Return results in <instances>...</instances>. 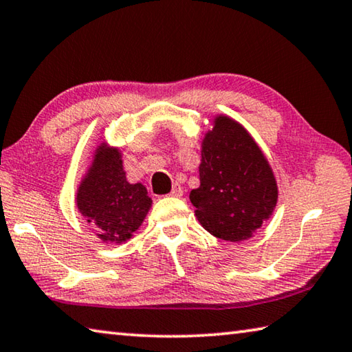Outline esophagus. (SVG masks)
<instances>
[{"instance_id":"esophagus-1","label":"esophagus","mask_w":352,"mask_h":352,"mask_svg":"<svg viewBox=\"0 0 352 352\" xmlns=\"http://www.w3.org/2000/svg\"><path fill=\"white\" fill-rule=\"evenodd\" d=\"M182 195H184L182 187L179 186V184H175V186H173V188H171V192H170V196H173V198H181Z\"/></svg>"}]
</instances>
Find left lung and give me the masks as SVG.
<instances>
[{
	"mask_svg": "<svg viewBox=\"0 0 352 352\" xmlns=\"http://www.w3.org/2000/svg\"><path fill=\"white\" fill-rule=\"evenodd\" d=\"M199 188L190 201L213 236L238 243L269 219L278 199L272 168L250 134L226 116L202 140Z\"/></svg>",
	"mask_w": 352,
	"mask_h": 352,
	"instance_id": "obj_1",
	"label": "left lung"
}]
</instances>
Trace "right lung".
<instances>
[{
  "instance_id": "1",
  "label": "right lung",
  "mask_w": 352,
  "mask_h": 352,
  "mask_svg": "<svg viewBox=\"0 0 352 352\" xmlns=\"http://www.w3.org/2000/svg\"><path fill=\"white\" fill-rule=\"evenodd\" d=\"M116 148L98 146L78 187L77 207L86 223L96 226L104 243H125L139 229L151 207L146 188L129 184Z\"/></svg>"
}]
</instances>
